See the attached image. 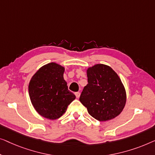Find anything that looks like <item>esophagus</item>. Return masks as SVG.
Here are the masks:
<instances>
[{"mask_svg":"<svg viewBox=\"0 0 155 155\" xmlns=\"http://www.w3.org/2000/svg\"><path fill=\"white\" fill-rule=\"evenodd\" d=\"M75 95H76V97H77V98H78V97H80V93L79 92H76L75 93Z\"/></svg>","mask_w":155,"mask_h":155,"instance_id":"obj_1","label":"esophagus"}]
</instances>
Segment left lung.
<instances>
[{
    "label": "left lung",
    "mask_w": 155,
    "mask_h": 155,
    "mask_svg": "<svg viewBox=\"0 0 155 155\" xmlns=\"http://www.w3.org/2000/svg\"><path fill=\"white\" fill-rule=\"evenodd\" d=\"M88 83L79 100L91 116L100 121L120 114L126 102V93L117 74L107 65L97 64L87 69Z\"/></svg>",
    "instance_id": "8db88e82"
}]
</instances>
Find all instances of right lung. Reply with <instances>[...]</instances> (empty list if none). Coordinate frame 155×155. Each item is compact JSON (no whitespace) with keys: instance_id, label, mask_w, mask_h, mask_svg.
Returning a JSON list of instances; mask_svg holds the SVG:
<instances>
[{"instance_id":"1","label":"right lung","mask_w":155,"mask_h":155,"mask_svg":"<svg viewBox=\"0 0 155 155\" xmlns=\"http://www.w3.org/2000/svg\"><path fill=\"white\" fill-rule=\"evenodd\" d=\"M64 72V67L51 62L41 67L30 80V100L36 112L45 118L51 120L60 118L76 98L68 90Z\"/></svg>"}]
</instances>
